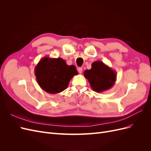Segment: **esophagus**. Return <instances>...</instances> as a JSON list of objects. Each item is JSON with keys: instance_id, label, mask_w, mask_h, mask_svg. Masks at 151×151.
<instances>
[{"instance_id": "esophagus-1", "label": "esophagus", "mask_w": 151, "mask_h": 151, "mask_svg": "<svg viewBox=\"0 0 151 151\" xmlns=\"http://www.w3.org/2000/svg\"><path fill=\"white\" fill-rule=\"evenodd\" d=\"M77 70H78L79 74H82V72H83V68L79 67V68H78V69H77Z\"/></svg>"}]
</instances>
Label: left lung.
<instances>
[{"label": "left lung", "mask_w": 151, "mask_h": 151, "mask_svg": "<svg viewBox=\"0 0 151 151\" xmlns=\"http://www.w3.org/2000/svg\"><path fill=\"white\" fill-rule=\"evenodd\" d=\"M84 76L97 93L111 89L116 80V72L100 60L94 62L91 69L84 71Z\"/></svg>", "instance_id": "8db88e82"}]
</instances>
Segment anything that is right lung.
Listing matches in <instances>:
<instances>
[{
    "label": "right lung",
    "instance_id": "right-lung-1",
    "mask_svg": "<svg viewBox=\"0 0 151 151\" xmlns=\"http://www.w3.org/2000/svg\"><path fill=\"white\" fill-rule=\"evenodd\" d=\"M39 86L50 94H57L67 89L73 77L78 74L74 65H68L61 58L45 57L35 68Z\"/></svg>",
    "mask_w": 151,
    "mask_h": 151
}]
</instances>
